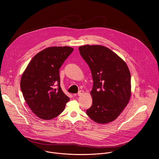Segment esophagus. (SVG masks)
Returning a JSON list of instances; mask_svg holds the SVG:
<instances>
[{
  "mask_svg": "<svg viewBox=\"0 0 159 159\" xmlns=\"http://www.w3.org/2000/svg\"><path fill=\"white\" fill-rule=\"evenodd\" d=\"M84 94V91L83 90H80V91H79V93H77V95H78L79 96H81L83 95Z\"/></svg>",
  "mask_w": 159,
  "mask_h": 159,
  "instance_id": "esophagus-1",
  "label": "esophagus"
}]
</instances>
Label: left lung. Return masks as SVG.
Returning <instances> with one entry per match:
<instances>
[{
  "mask_svg": "<svg viewBox=\"0 0 159 159\" xmlns=\"http://www.w3.org/2000/svg\"><path fill=\"white\" fill-rule=\"evenodd\" d=\"M93 77V104L86 114L95 122L105 124L116 120L131 96V74L125 61L102 45L79 47Z\"/></svg>",
  "mask_w": 159,
  "mask_h": 159,
  "instance_id": "obj_1",
  "label": "left lung"
}]
</instances>
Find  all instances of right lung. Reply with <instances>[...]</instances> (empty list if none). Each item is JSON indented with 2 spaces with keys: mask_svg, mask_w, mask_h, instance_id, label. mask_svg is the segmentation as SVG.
<instances>
[{
  "mask_svg": "<svg viewBox=\"0 0 159 159\" xmlns=\"http://www.w3.org/2000/svg\"><path fill=\"white\" fill-rule=\"evenodd\" d=\"M73 50L67 46L47 48L31 59L22 74L20 88L25 100L41 119L56 117L70 100L60 85L59 69Z\"/></svg>",
  "mask_w": 159,
  "mask_h": 159,
  "instance_id": "obj_1",
  "label": "right lung"
}]
</instances>
